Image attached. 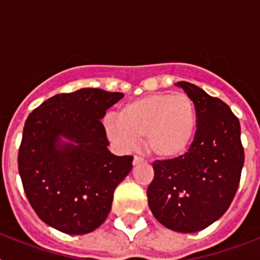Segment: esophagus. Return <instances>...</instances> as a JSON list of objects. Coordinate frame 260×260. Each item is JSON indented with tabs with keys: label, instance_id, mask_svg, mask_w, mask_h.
Segmentation results:
<instances>
[{
	"label": "esophagus",
	"instance_id": "esophagus-1",
	"mask_svg": "<svg viewBox=\"0 0 260 260\" xmlns=\"http://www.w3.org/2000/svg\"><path fill=\"white\" fill-rule=\"evenodd\" d=\"M146 161L147 160L144 157H142V156H139V155H135L134 160H133V164L138 165V164H141V162H146Z\"/></svg>",
	"mask_w": 260,
	"mask_h": 260
}]
</instances>
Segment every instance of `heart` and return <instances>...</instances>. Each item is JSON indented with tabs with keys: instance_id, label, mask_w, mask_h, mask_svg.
Returning a JSON list of instances; mask_svg holds the SVG:
<instances>
[{
	"instance_id": "1",
	"label": "heart",
	"mask_w": 260,
	"mask_h": 260,
	"mask_svg": "<svg viewBox=\"0 0 260 260\" xmlns=\"http://www.w3.org/2000/svg\"><path fill=\"white\" fill-rule=\"evenodd\" d=\"M197 109L185 93H153L128 102L118 118L104 121L107 137L119 150L132 151L144 138L147 150L160 158H176L189 150L197 134Z\"/></svg>"
}]
</instances>
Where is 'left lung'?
Masks as SVG:
<instances>
[{"label":"left lung","mask_w":260,"mask_h":260,"mask_svg":"<svg viewBox=\"0 0 260 260\" xmlns=\"http://www.w3.org/2000/svg\"><path fill=\"white\" fill-rule=\"evenodd\" d=\"M177 84L194 102L197 134L185 155L152 162L147 198L158 222L194 233L226 212L240 185L245 152L240 121L231 108L195 84Z\"/></svg>","instance_id":"8db88e82"}]
</instances>
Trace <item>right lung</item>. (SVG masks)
Listing matches in <instances>:
<instances>
[{
	"label": "right lung",
	"mask_w": 260,
	"mask_h": 260,
	"mask_svg": "<svg viewBox=\"0 0 260 260\" xmlns=\"http://www.w3.org/2000/svg\"><path fill=\"white\" fill-rule=\"evenodd\" d=\"M122 92L82 88L45 100L27 117L18 169L31 207L45 224L68 234L99 228L112 208L133 156L108 150L102 118ZM59 136L76 142L59 146Z\"/></svg>",
	"instance_id": "obj_1"
}]
</instances>
